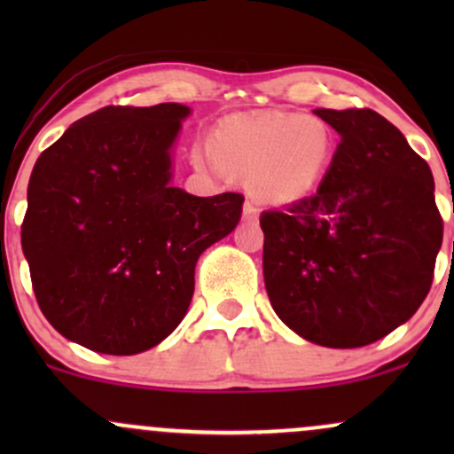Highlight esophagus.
<instances>
[{
  "mask_svg": "<svg viewBox=\"0 0 454 454\" xmlns=\"http://www.w3.org/2000/svg\"><path fill=\"white\" fill-rule=\"evenodd\" d=\"M258 213H260V209L256 207V202H254L252 198H247V200H245V205H243V217H245V220H247V222L256 220Z\"/></svg>",
  "mask_w": 454,
  "mask_h": 454,
  "instance_id": "obj_1",
  "label": "esophagus"
}]
</instances>
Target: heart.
Instances as JSON below:
<instances>
[{"instance_id":"obj_1","label":"heart","mask_w":454,"mask_h":454,"mask_svg":"<svg viewBox=\"0 0 454 454\" xmlns=\"http://www.w3.org/2000/svg\"><path fill=\"white\" fill-rule=\"evenodd\" d=\"M333 140L320 121L303 114L273 113L217 129L215 153L239 179H254L258 196L293 202L309 194L325 175ZM198 164H215L209 149L194 151Z\"/></svg>"}]
</instances>
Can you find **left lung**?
<instances>
[{"mask_svg":"<svg viewBox=\"0 0 454 454\" xmlns=\"http://www.w3.org/2000/svg\"><path fill=\"white\" fill-rule=\"evenodd\" d=\"M314 113L341 140L316 194L260 215L264 286L303 340L361 348L429 294L444 223L429 164L393 123L369 108Z\"/></svg>","mask_w":454,"mask_h":454,"instance_id":"1","label":"left lung"}]
</instances>
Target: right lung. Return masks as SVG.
<instances>
[{"mask_svg":"<svg viewBox=\"0 0 454 454\" xmlns=\"http://www.w3.org/2000/svg\"><path fill=\"white\" fill-rule=\"evenodd\" d=\"M184 104L106 106L43 151L20 245L40 309L66 340L129 356L184 320L196 260L234 231L245 198L170 185Z\"/></svg>","mask_w":454,"mask_h":454,"instance_id":"obj_1","label":"right lung"}]
</instances>
